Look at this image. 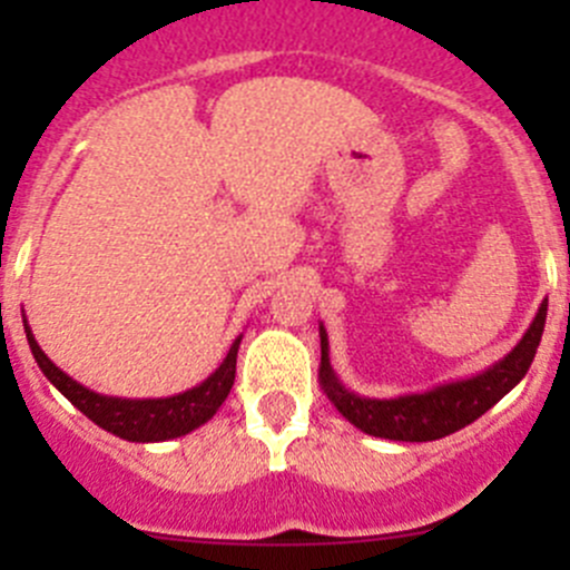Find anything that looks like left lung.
<instances>
[{
	"label": "left lung",
	"instance_id": "left-lung-1",
	"mask_svg": "<svg viewBox=\"0 0 570 570\" xmlns=\"http://www.w3.org/2000/svg\"><path fill=\"white\" fill-rule=\"evenodd\" d=\"M546 312L549 301L540 303L538 314L527 327L524 336L519 338L513 350L497 364L485 366L482 372L458 381L435 383L424 392H407L396 396H364L355 394L342 383L336 370L331 366V344H327V331L320 322V383L325 389L327 400L336 405V411L347 419L350 424L366 435L389 441H435L444 435L458 433L465 424L480 419L482 413L491 411L504 394L513 392L532 366L534 353H538L540 336H543Z\"/></svg>",
	"mask_w": 570,
	"mask_h": 570
}]
</instances>
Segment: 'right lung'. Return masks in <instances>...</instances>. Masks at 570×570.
Listing matches in <instances>:
<instances>
[{"instance_id":"obj_1","label":"right lung","mask_w":570,"mask_h":570,"mask_svg":"<svg viewBox=\"0 0 570 570\" xmlns=\"http://www.w3.org/2000/svg\"><path fill=\"white\" fill-rule=\"evenodd\" d=\"M24 317V314H21ZM27 342H30L36 364L46 375V381L57 389L77 411H82L90 422L99 424L107 433L118 435L124 441H135V444H157V441L181 439V435L193 433L200 424L209 422L217 413V407L226 402L228 392L234 386V375H237V350L243 342V333L232 342L226 358L220 361L215 372L198 386L187 389L170 396H146V400H131V396H109L99 394L94 389L82 386L73 381L71 375L60 370L49 355L40 350L32 333L30 322L24 320Z\"/></svg>"}]
</instances>
